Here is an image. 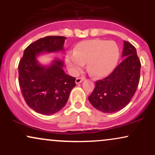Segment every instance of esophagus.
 I'll return each instance as SVG.
<instances>
[{"instance_id": "obj_1", "label": "esophagus", "mask_w": 155, "mask_h": 155, "mask_svg": "<svg viewBox=\"0 0 155 155\" xmlns=\"http://www.w3.org/2000/svg\"><path fill=\"white\" fill-rule=\"evenodd\" d=\"M84 80V77H79V78H76V84H80L81 82Z\"/></svg>"}]
</instances>
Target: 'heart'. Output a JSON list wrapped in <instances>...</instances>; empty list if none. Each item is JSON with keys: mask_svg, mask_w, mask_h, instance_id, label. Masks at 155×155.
<instances>
[{"mask_svg": "<svg viewBox=\"0 0 155 155\" xmlns=\"http://www.w3.org/2000/svg\"><path fill=\"white\" fill-rule=\"evenodd\" d=\"M120 48L114 41L92 39L79 42L74 53L66 55L65 63L73 74H77L85 63L95 77H104L113 71L120 59Z\"/></svg>", "mask_w": 155, "mask_h": 155, "instance_id": "b5f03b06", "label": "heart"}]
</instances>
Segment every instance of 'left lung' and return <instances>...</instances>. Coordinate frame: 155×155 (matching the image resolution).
<instances>
[{"label": "left lung", "mask_w": 155, "mask_h": 155, "mask_svg": "<svg viewBox=\"0 0 155 155\" xmlns=\"http://www.w3.org/2000/svg\"><path fill=\"white\" fill-rule=\"evenodd\" d=\"M122 57L123 60L109 76L95 81L88 97L92 106L104 113H114L125 107L139 83L140 63L136 48L124 41Z\"/></svg>", "instance_id": "8db88e82"}]
</instances>
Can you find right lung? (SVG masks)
I'll use <instances>...</instances> for the list:
<instances>
[{
    "instance_id": "obj_1",
    "label": "right lung",
    "mask_w": 155,
    "mask_h": 155,
    "mask_svg": "<svg viewBox=\"0 0 155 155\" xmlns=\"http://www.w3.org/2000/svg\"><path fill=\"white\" fill-rule=\"evenodd\" d=\"M64 36H46L25 49L18 65L19 84L22 95L30 108L44 115L61 110L76 86V78L64 72V63L55 58L43 65L37 58L42 53L64 51Z\"/></svg>"
}]
</instances>
